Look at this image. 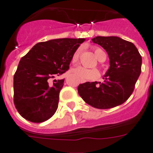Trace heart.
<instances>
[{
  "label": "heart",
  "mask_w": 153,
  "mask_h": 153,
  "mask_svg": "<svg viewBox=\"0 0 153 153\" xmlns=\"http://www.w3.org/2000/svg\"><path fill=\"white\" fill-rule=\"evenodd\" d=\"M80 51H81L80 48L74 51L71 58L72 63H76L79 61ZM94 55H95L96 57L98 58V59L99 61H102L103 59L106 57L105 53L100 48H94ZM71 73L75 78H77L80 81H92V80H95V79H98V77L100 75L99 71L97 69H95V68L88 69V68H85V67H81V66H79V67L73 68L71 70Z\"/></svg>",
  "instance_id": "b5f03b06"
}]
</instances>
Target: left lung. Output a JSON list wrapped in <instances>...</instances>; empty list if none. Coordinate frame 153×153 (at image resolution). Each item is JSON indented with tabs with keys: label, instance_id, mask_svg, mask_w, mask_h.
Returning <instances> with one entry per match:
<instances>
[{
	"label": "left lung",
	"instance_id": "left-lung-1",
	"mask_svg": "<svg viewBox=\"0 0 153 153\" xmlns=\"http://www.w3.org/2000/svg\"><path fill=\"white\" fill-rule=\"evenodd\" d=\"M92 41L106 51L110 66L103 77V82L80 84L79 94L97 109H110L123 104L133 92L140 76L141 55L133 43L120 37L97 36Z\"/></svg>",
	"mask_w": 153,
	"mask_h": 153
}]
</instances>
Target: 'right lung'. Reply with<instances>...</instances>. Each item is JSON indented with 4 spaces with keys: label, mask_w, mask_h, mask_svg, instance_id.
Returning <instances> with one entry per match:
<instances>
[{
    "label": "right lung",
    "mask_w": 153,
    "mask_h": 153,
    "mask_svg": "<svg viewBox=\"0 0 153 153\" xmlns=\"http://www.w3.org/2000/svg\"><path fill=\"white\" fill-rule=\"evenodd\" d=\"M85 39L38 43L21 58L13 78L14 104L26 120L40 123L54 115L64 79H51L69 69L72 55Z\"/></svg>",
    "instance_id": "1"
}]
</instances>
